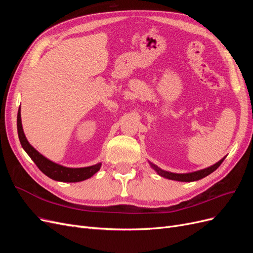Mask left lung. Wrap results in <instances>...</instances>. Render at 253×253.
<instances>
[{"instance_id":"8db88e82","label":"left lung","mask_w":253,"mask_h":253,"mask_svg":"<svg viewBox=\"0 0 253 253\" xmlns=\"http://www.w3.org/2000/svg\"><path fill=\"white\" fill-rule=\"evenodd\" d=\"M226 158V156L224 158H221L219 162H217L216 164H214L213 166H210L208 168H206V169L200 170V171H195V172H191V173H172V172H168L165 171L163 169H160L156 165L152 164L149 162L150 166L153 168L156 171V173L158 175L162 176V177L168 178V179H171V180H177V181H185V182H190V181H195V180H200L206 176H208L209 174H211L212 172L215 171L217 168L221 165V163L224 162V159Z\"/></svg>"}]
</instances>
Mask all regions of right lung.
<instances>
[{
	"label": "right lung",
	"instance_id": "add662e5",
	"mask_svg": "<svg viewBox=\"0 0 253 253\" xmlns=\"http://www.w3.org/2000/svg\"><path fill=\"white\" fill-rule=\"evenodd\" d=\"M17 126L22 148L25 150V152L29 155V157L33 159V162L37 165V167L39 168L45 175L48 176L49 178L63 182H78L91 177L95 173L100 170L102 165L101 163L84 168H67L53 163L51 160L43 156L41 153L38 152L26 139V136L24 134V131H23L22 126L21 108H19L18 111Z\"/></svg>",
	"mask_w": 253,
	"mask_h": 253
}]
</instances>
